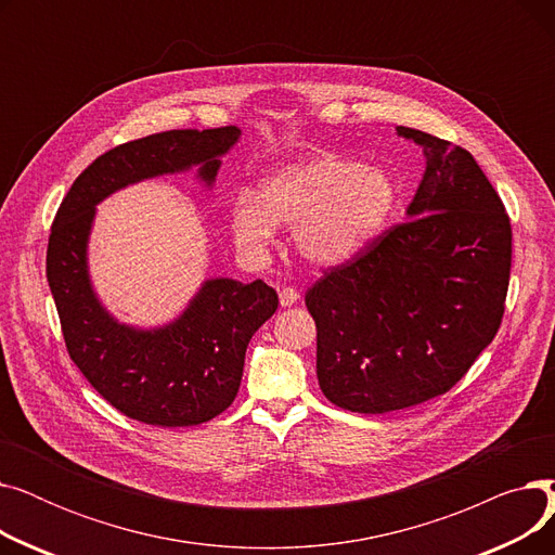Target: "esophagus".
<instances>
[{
    "label": "esophagus",
    "instance_id": "esophagus-1",
    "mask_svg": "<svg viewBox=\"0 0 555 555\" xmlns=\"http://www.w3.org/2000/svg\"><path fill=\"white\" fill-rule=\"evenodd\" d=\"M279 301H281V306H283V308L295 306V304L299 301V293H297L295 287H281V293H279Z\"/></svg>",
    "mask_w": 555,
    "mask_h": 555
}]
</instances>
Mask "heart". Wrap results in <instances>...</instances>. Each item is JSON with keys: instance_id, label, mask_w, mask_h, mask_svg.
I'll use <instances>...</instances> for the list:
<instances>
[{"instance_id": "heart-1", "label": "heart", "mask_w": 555, "mask_h": 555, "mask_svg": "<svg viewBox=\"0 0 555 555\" xmlns=\"http://www.w3.org/2000/svg\"><path fill=\"white\" fill-rule=\"evenodd\" d=\"M400 199L393 175L358 159L317 153L268 172L258 195L231 202V233L249 254L266 251L279 224L295 227V247L312 266L335 268L387 231Z\"/></svg>"}]
</instances>
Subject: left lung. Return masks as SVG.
Listing matches in <instances>:
<instances>
[{"mask_svg":"<svg viewBox=\"0 0 555 555\" xmlns=\"http://www.w3.org/2000/svg\"><path fill=\"white\" fill-rule=\"evenodd\" d=\"M396 132L425 157L406 222L306 295L319 387L358 414L452 389L498 335L511 276V220L475 157L414 128Z\"/></svg>","mask_w":555,"mask_h":555,"instance_id":"8db88e82","label":"left lung"}]
</instances>
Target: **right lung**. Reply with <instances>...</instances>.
Segmentation results:
<instances>
[{
	"label": "right lung",
	"instance_id": "add662e5",
	"mask_svg": "<svg viewBox=\"0 0 555 555\" xmlns=\"http://www.w3.org/2000/svg\"><path fill=\"white\" fill-rule=\"evenodd\" d=\"M241 134L236 126L168 130L116 145L78 175L55 214L47 281L69 358L112 406L139 423L189 427L222 414L238 393L247 344L276 312L279 297L262 281L216 276L202 281L168 324H121L90 276L96 207L126 186L193 168L202 186L214 189L220 159Z\"/></svg>",
	"mask_w": 555,
	"mask_h": 555
}]
</instances>
